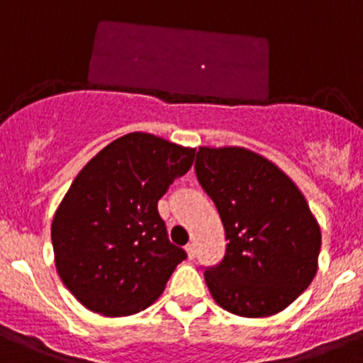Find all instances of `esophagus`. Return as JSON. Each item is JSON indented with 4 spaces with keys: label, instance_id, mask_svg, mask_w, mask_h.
<instances>
[{
    "label": "esophagus",
    "instance_id": "34e87169",
    "mask_svg": "<svg viewBox=\"0 0 363 363\" xmlns=\"http://www.w3.org/2000/svg\"><path fill=\"white\" fill-rule=\"evenodd\" d=\"M186 252H188V258L189 259L195 258V254H197V249H195V243H188V245H186Z\"/></svg>",
    "mask_w": 363,
    "mask_h": 363
}]
</instances>
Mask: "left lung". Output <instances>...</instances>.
Masks as SVG:
<instances>
[{"label":"left lung","mask_w":363,"mask_h":363,"mask_svg":"<svg viewBox=\"0 0 363 363\" xmlns=\"http://www.w3.org/2000/svg\"><path fill=\"white\" fill-rule=\"evenodd\" d=\"M199 184L225 229L222 262L204 269L213 299L240 317H269L310 286L320 229L274 162L245 148H199Z\"/></svg>","instance_id":"obj_1"}]
</instances>
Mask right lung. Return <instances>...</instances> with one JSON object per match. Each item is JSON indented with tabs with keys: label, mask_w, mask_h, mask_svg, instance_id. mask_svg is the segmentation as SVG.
I'll return each instance as SVG.
<instances>
[{
	"label": "right lung",
	"mask_w": 363,
	"mask_h": 363,
	"mask_svg": "<svg viewBox=\"0 0 363 363\" xmlns=\"http://www.w3.org/2000/svg\"><path fill=\"white\" fill-rule=\"evenodd\" d=\"M195 150L132 132L82 168L52 223L55 265L87 310L123 317L150 306L184 249L168 240L157 202L191 168Z\"/></svg>",
	"instance_id": "1"
}]
</instances>
